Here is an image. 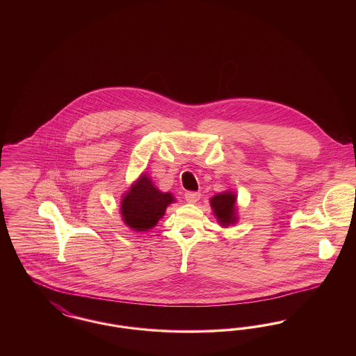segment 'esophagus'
Instances as JSON below:
<instances>
[{"instance_id":"obj_1","label":"esophagus","mask_w":356,"mask_h":356,"mask_svg":"<svg viewBox=\"0 0 356 356\" xmlns=\"http://www.w3.org/2000/svg\"><path fill=\"white\" fill-rule=\"evenodd\" d=\"M200 197H202L200 192H186V200L188 203H197L200 200Z\"/></svg>"}]
</instances>
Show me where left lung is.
Returning a JSON list of instances; mask_svg holds the SVG:
<instances>
[{
  "instance_id": "8db88e82",
  "label": "left lung",
  "mask_w": 356,
  "mask_h": 356,
  "mask_svg": "<svg viewBox=\"0 0 356 356\" xmlns=\"http://www.w3.org/2000/svg\"><path fill=\"white\" fill-rule=\"evenodd\" d=\"M236 192L228 189L221 193H216L213 197H211L209 204L213 211L215 218L222 228H228L231 225H235L238 220V208L236 203Z\"/></svg>"
}]
</instances>
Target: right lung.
Segmentation results:
<instances>
[{
  "label": "right lung",
  "mask_w": 356,
  "mask_h": 356,
  "mask_svg": "<svg viewBox=\"0 0 356 356\" xmlns=\"http://www.w3.org/2000/svg\"><path fill=\"white\" fill-rule=\"evenodd\" d=\"M175 202L170 192L160 191L143 172L121 196L120 212L127 227L135 232H148L164 216L167 207Z\"/></svg>",
  "instance_id": "right-lung-1"
}]
</instances>
